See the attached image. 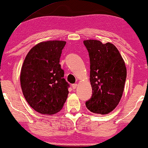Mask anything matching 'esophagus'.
Instances as JSON below:
<instances>
[{
	"mask_svg": "<svg viewBox=\"0 0 148 148\" xmlns=\"http://www.w3.org/2000/svg\"><path fill=\"white\" fill-rule=\"evenodd\" d=\"M77 84H73V85H72V88L73 89V90H75L76 88H77Z\"/></svg>",
	"mask_w": 148,
	"mask_h": 148,
	"instance_id": "34e87169",
	"label": "esophagus"
}]
</instances>
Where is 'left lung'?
Listing matches in <instances>:
<instances>
[{
	"instance_id": "obj_1",
	"label": "left lung",
	"mask_w": 148,
	"mask_h": 148,
	"mask_svg": "<svg viewBox=\"0 0 148 148\" xmlns=\"http://www.w3.org/2000/svg\"><path fill=\"white\" fill-rule=\"evenodd\" d=\"M90 61V83L92 96L86 101L92 112L106 114L117 106L122 97L127 69L116 46L95 40L84 41Z\"/></svg>"
}]
</instances>
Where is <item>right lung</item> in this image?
I'll list each match as a JSON object with an SVG mask.
<instances>
[{"label":"right lung","instance_id":"obj_1","mask_svg":"<svg viewBox=\"0 0 148 148\" xmlns=\"http://www.w3.org/2000/svg\"><path fill=\"white\" fill-rule=\"evenodd\" d=\"M65 44L59 40L40 42L24 60L20 75L22 92L29 106L41 114L59 112L67 98L69 84L59 64Z\"/></svg>","mask_w":148,"mask_h":148}]
</instances>
